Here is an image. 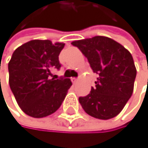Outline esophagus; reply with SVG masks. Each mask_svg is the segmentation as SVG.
I'll use <instances>...</instances> for the list:
<instances>
[{"instance_id": "obj_1", "label": "esophagus", "mask_w": 148, "mask_h": 148, "mask_svg": "<svg viewBox=\"0 0 148 148\" xmlns=\"http://www.w3.org/2000/svg\"><path fill=\"white\" fill-rule=\"evenodd\" d=\"M71 81H72L73 83H77L78 79H77V78H71Z\"/></svg>"}]
</instances>
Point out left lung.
Segmentation results:
<instances>
[{
	"mask_svg": "<svg viewBox=\"0 0 148 148\" xmlns=\"http://www.w3.org/2000/svg\"><path fill=\"white\" fill-rule=\"evenodd\" d=\"M87 58L98 74L95 87L79 101L89 115L101 120L115 117L132 96L136 69L131 53L121 44L106 36L71 43Z\"/></svg>",
	"mask_w": 148,
	"mask_h": 148,
	"instance_id": "obj_1",
	"label": "left lung"
}]
</instances>
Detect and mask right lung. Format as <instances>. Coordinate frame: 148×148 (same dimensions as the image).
I'll list each match as a JSON object with an SVG mask.
<instances>
[{
	"label": "right lung",
	"instance_id": "right-lung-1",
	"mask_svg": "<svg viewBox=\"0 0 148 148\" xmlns=\"http://www.w3.org/2000/svg\"><path fill=\"white\" fill-rule=\"evenodd\" d=\"M64 46L49 40H32L12 54L8 64L10 88L27 115L42 118L55 112L72 85L69 79H52V70L61 67L58 56Z\"/></svg>",
	"mask_w": 148,
	"mask_h": 148
}]
</instances>
